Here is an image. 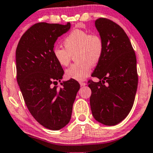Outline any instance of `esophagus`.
I'll list each match as a JSON object with an SVG mask.
<instances>
[{
  "label": "esophagus",
  "instance_id": "34e87169",
  "mask_svg": "<svg viewBox=\"0 0 153 153\" xmlns=\"http://www.w3.org/2000/svg\"><path fill=\"white\" fill-rule=\"evenodd\" d=\"M80 85H81V86H84L86 85V84L85 82H80Z\"/></svg>",
  "mask_w": 153,
  "mask_h": 153
}]
</instances>
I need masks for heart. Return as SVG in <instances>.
Segmentation results:
<instances>
[{"label":"heart","mask_w":153,"mask_h":153,"mask_svg":"<svg viewBox=\"0 0 153 153\" xmlns=\"http://www.w3.org/2000/svg\"><path fill=\"white\" fill-rule=\"evenodd\" d=\"M64 48L54 47L52 55L58 64L67 67L74 55L76 62L66 71L68 79L84 81L91 72L92 66L98 64L104 50L102 38L96 34L75 29L63 41Z\"/></svg>","instance_id":"obj_1"}]
</instances>
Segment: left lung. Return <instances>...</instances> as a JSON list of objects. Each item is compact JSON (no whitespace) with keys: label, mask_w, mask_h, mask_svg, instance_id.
<instances>
[{"label":"left lung","mask_w":153,"mask_h":153,"mask_svg":"<svg viewBox=\"0 0 153 153\" xmlns=\"http://www.w3.org/2000/svg\"><path fill=\"white\" fill-rule=\"evenodd\" d=\"M95 25L104 43L101 60L89 81L90 106L94 118L101 124H119L130 112L138 87L136 56L124 30L106 18H98Z\"/></svg>","instance_id":"1"}]
</instances>
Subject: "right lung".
Returning a JSON list of instances; mask_svg holds the SVG:
<instances>
[{
    "label": "right lung",
    "instance_id": "add662e5",
    "mask_svg": "<svg viewBox=\"0 0 153 153\" xmlns=\"http://www.w3.org/2000/svg\"><path fill=\"white\" fill-rule=\"evenodd\" d=\"M71 24L38 23L20 39L16 49L17 81L24 101L35 120L51 130H59L71 119L80 84L70 79L61 82L62 67L52 55L54 44Z\"/></svg>",
    "mask_w": 153,
    "mask_h": 153
}]
</instances>
